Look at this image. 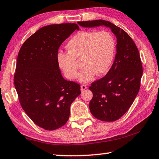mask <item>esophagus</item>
<instances>
[{"label":"esophagus","mask_w":159,"mask_h":159,"mask_svg":"<svg viewBox=\"0 0 159 159\" xmlns=\"http://www.w3.org/2000/svg\"><path fill=\"white\" fill-rule=\"evenodd\" d=\"M86 89H87V86H86V85H85V84H83V85H81V86H80V90L83 91H85Z\"/></svg>","instance_id":"34e87169"}]
</instances>
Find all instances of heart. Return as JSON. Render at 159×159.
<instances>
[{
    "instance_id": "1",
    "label": "heart",
    "mask_w": 159,
    "mask_h": 159,
    "mask_svg": "<svg viewBox=\"0 0 159 159\" xmlns=\"http://www.w3.org/2000/svg\"><path fill=\"white\" fill-rule=\"evenodd\" d=\"M115 40L106 30L98 32L83 30L75 34L66 44L67 53H59L58 64L68 79H75L79 75V64L84 66L79 80L89 82L95 75H101L108 71L113 62Z\"/></svg>"
}]
</instances>
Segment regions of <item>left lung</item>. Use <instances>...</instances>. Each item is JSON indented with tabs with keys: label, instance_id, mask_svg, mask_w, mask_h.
Masks as SVG:
<instances>
[{
	"label": "left lung",
	"instance_id": "left-lung-1",
	"mask_svg": "<svg viewBox=\"0 0 159 159\" xmlns=\"http://www.w3.org/2000/svg\"><path fill=\"white\" fill-rule=\"evenodd\" d=\"M82 27L109 28L117 39L116 54L105 76L89 87L93 98L90 111L102 121H115L131 107L140 89L143 67L138 48L129 35L109 21L95 20L78 23Z\"/></svg>",
	"mask_w": 159,
	"mask_h": 159
}]
</instances>
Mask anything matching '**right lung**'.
Masks as SVG:
<instances>
[{
  "label": "right lung",
  "instance_id": "obj_1",
  "mask_svg": "<svg viewBox=\"0 0 159 159\" xmlns=\"http://www.w3.org/2000/svg\"><path fill=\"white\" fill-rule=\"evenodd\" d=\"M76 23L44 26L28 38L19 51L14 85L19 102L34 123L47 131L68 121L70 107L80 94V85L63 79L57 61L59 47Z\"/></svg>",
  "mask_w": 159,
  "mask_h": 159
}]
</instances>
